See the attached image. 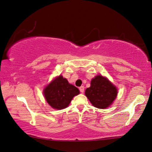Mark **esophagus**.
<instances>
[{"instance_id":"esophagus-1","label":"esophagus","mask_w":152,"mask_h":152,"mask_svg":"<svg viewBox=\"0 0 152 152\" xmlns=\"http://www.w3.org/2000/svg\"><path fill=\"white\" fill-rule=\"evenodd\" d=\"M79 90H80V93H84V91H85V87H84L83 86H81L80 88H79Z\"/></svg>"}]
</instances>
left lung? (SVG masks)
<instances>
[{"mask_svg": "<svg viewBox=\"0 0 152 152\" xmlns=\"http://www.w3.org/2000/svg\"><path fill=\"white\" fill-rule=\"evenodd\" d=\"M118 89L107 78L96 76L86 89L85 95L94 107L99 109L108 107L117 97Z\"/></svg>", "mask_w": 152, "mask_h": 152, "instance_id": "1", "label": "left lung"}]
</instances>
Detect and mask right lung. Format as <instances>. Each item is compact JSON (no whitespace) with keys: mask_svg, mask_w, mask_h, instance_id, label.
I'll use <instances>...</instances> for the list:
<instances>
[{"mask_svg":"<svg viewBox=\"0 0 152 152\" xmlns=\"http://www.w3.org/2000/svg\"><path fill=\"white\" fill-rule=\"evenodd\" d=\"M46 101L51 107L62 110L68 106L74 96L80 93L78 88L68 83L60 75L45 88L43 91Z\"/></svg>","mask_w":152,"mask_h":152,"instance_id":"add662e5","label":"right lung"}]
</instances>
